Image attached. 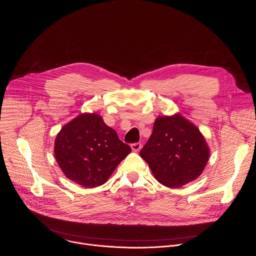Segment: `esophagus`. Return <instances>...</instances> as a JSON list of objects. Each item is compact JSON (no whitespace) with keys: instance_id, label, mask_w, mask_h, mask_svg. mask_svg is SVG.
Returning <instances> with one entry per match:
<instances>
[{"instance_id":"1","label":"esophagus","mask_w":256,"mask_h":256,"mask_svg":"<svg viewBox=\"0 0 256 256\" xmlns=\"http://www.w3.org/2000/svg\"><path fill=\"white\" fill-rule=\"evenodd\" d=\"M130 148L132 151L134 152H138L140 149H142V144L140 142H134V144H130Z\"/></svg>"}]
</instances>
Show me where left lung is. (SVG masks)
Instances as JSON below:
<instances>
[{
    "label": "left lung",
    "mask_w": 256,
    "mask_h": 256,
    "mask_svg": "<svg viewBox=\"0 0 256 256\" xmlns=\"http://www.w3.org/2000/svg\"><path fill=\"white\" fill-rule=\"evenodd\" d=\"M140 155L161 184L177 188L202 173L210 148L198 126L175 114L155 120L153 132Z\"/></svg>",
    "instance_id": "obj_1"
}]
</instances>
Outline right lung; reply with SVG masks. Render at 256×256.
<instances>
[{
	"label": "right lung",
	"mask_w": 256,
	"mask_h": 256,
	"mask_svg": "<svg viewBox=\"0 0 256 256\" xmlns=\"http://www.w3.org/2000/svg\"><path fill=\"white\" fill-rule=\"evenodd\" d=\"M54 151L66 178L94 188L105 184L132 149L105 124L101 116L85 112L60 128Z\"/></svg>",
	"instance_id": "right-lung-1"
}]
</instances>
